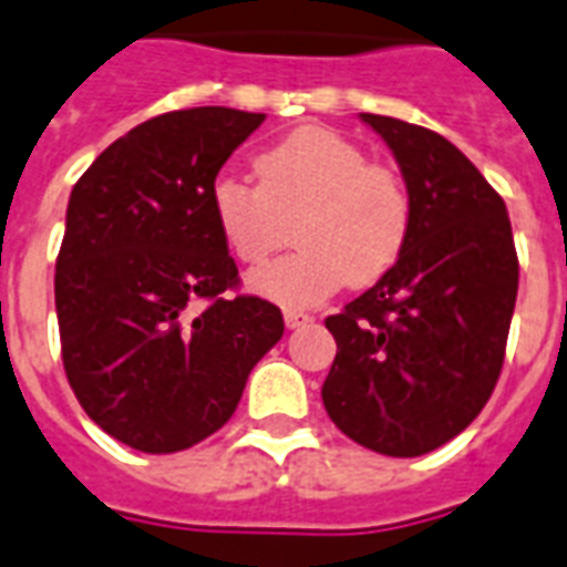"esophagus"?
<instances>
[{"mask_svg":"<svg viewBox=\"0 0 567 567\" xmlns=\"http://www.w3.org/2000/svg\"><path fill=\"white\" fill-rule=\"evenodd\" d=\"M311 315L309 311H300V309H285V327L288 329H300L306 327V323H311Z\"/></svg>","mask_w":567,"mask_h":567,"instance_id":"34e87169","label":"esophagus"}]
</instances>
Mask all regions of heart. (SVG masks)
Instances as JSON below:
<instances>
[{
	"mask_svg": "<svg viewBox=\"0 0 567 567\" xmlns=\"http://www.w3.org/2000/svg\"><path fill=\"white\" fill-rule=\"evenodd\" d=\"M258 188L214 176L208 212L235 261L261 265L293 220L297 252L249 276V288L288 309L318 306L347 282L371 285L403 258L412 238V194L403 176L373 164L332 128L302 126L256 158Z\"/></svg>",
	"mask_w": 567,
	"mask_h": 567,
	"instance_id": "obj_1",
	"label": "heart"
}]
</instances>
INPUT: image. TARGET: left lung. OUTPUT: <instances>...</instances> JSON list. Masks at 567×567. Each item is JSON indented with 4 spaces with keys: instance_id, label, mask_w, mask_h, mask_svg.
<instances>
[{
    "instance_id": "left-lung-1",
    "label": "left lung",
    "mask_w": 567,
    "mask_h": 567,
    "mask_svg": "<svg viewBox=\"0 0 567 567\" xmlns=\"http://www.w3.org/2000/svg\"><path fill=\"white\" fill-rule=\"evenodd\" d=\"M412 194V238L373 288L327 318L338 344L323 405L347 439L423 456L483 412L501 377L518 297V252L501 194L439 132L362 114Z\"/></svg>"
}]
</instances>
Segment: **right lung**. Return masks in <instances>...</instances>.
<instances>
[{"mask_svg":"<svg viewBox=\"0 0 567 567\" xmlns=\"http://www.w3.org/2000/svg\"><path fill=\"white\" fill-rule=\"evenodd\" d=\"M265 114L171 111L135 126L75 182L55 261L61 359L73 394L141 453L188 450L238 409L282 338V311L238 288L208 188Z\"/></svg>","mask_w":567,"mask_h":567,"instance_id":"add662e5","label":"right lung"}]
</instances>
